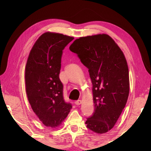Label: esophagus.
Listing matches in <instances>:
<instances>
[{
  "instance_id": "esophagus-1",
  "label": "esophagus",
  "mask_w": 151,
  "mask_h": 151,
  "mask_svg": "<svg viewBox=\"0 0 151 151\" xmlns=\"http://www.w3.org/2000/svg\"><path fill=\"white\" fill-rule=\"evenodd\" d=\"M81 100H78V101H76L75 102V104L76 105H80L81 104Z\"/></svg>"
}]
</instances>
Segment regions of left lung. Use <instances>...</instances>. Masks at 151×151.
<instances>
[{
	"label": "left lung",
	"instance_id": "obj_1",
	"mask_svg": "<svg viewBox=\"0 0 151 151\" xmlns=\"http://www.w3.org/2000/svg\"><path fill=\"white\" fill-rule=\"evenodd\" d=\"M88 69L95 110L87 128L97 134L111 130L123 111L129 94V74L123 52L107 34L82 37L69 47Z\"/></svg>",
	"mask_w": 151,
	"mask_h": 151
}]
</instances>
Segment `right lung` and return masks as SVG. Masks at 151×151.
I'll use <instances>...</instances> for the list:
<instances>
[{"instance_id":"obj_1","label":"right lung","mask_w":151,"mask_h":151,"mask_svg":"<svg viewBox=\"0 0 151 151\" xmlns=\"http://www.w3.org/2000/svg\"><path fill=\"white\" fill-rule=\"evenodd\" d=\"M74 37L47 32L34 43L25 67L29 103L46 127L56 128L69 114L72 105L64 100L59 75L63 50Z\"/></svg>"}]
</instances>
